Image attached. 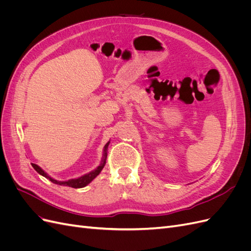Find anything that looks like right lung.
Here are the masks:
<instances>
[{
	"instance_id": "obj_1",
	"label": "right lung",
	"mask_w": 251,
	"mask_h": 251,
	"mask_svg": "<svg viewBox=\"0 0 251 251\" xmlns=\"http://www.w3.org/2000/svg\"><path fill=\"white\" fill-rule=\"evenodd\" d=\"M108 146H109V142L105 144L104 146V154H103V160H102V163L98 166V168L95 170V171H93V172H91V173H89V174H87V175H85V176H81L80 178H77V179H71V180H68V181H57V180H54V179H52L51 177H49L48 175L45 173L39 165H36V164H34V163H31L32 164V166H33V169L39 173L40 175H42V176H44L45 178H47V179H49L51 182H53V183H55V184H58V185H64V186H70V187H73V188H80V187H83V186H86V185H88L91 181H92L97 175H100V173L101 172V170L103 169V166H104V164H105V158H107V149H108Z\"/></svg>"
}]
</instances>
